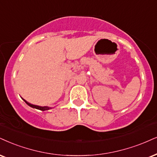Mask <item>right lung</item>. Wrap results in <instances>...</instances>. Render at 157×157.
I'll return each mask as SVG.
<instances>
[{"mask_svg": "<svg viewBox=\"0 0 157 157\" xmlns=\"http://www.w3.org/2000/svg\"><path fill=\"white\" fill-rule=\"evenodd\" d=\"M23 100H24V99H23ZM24 101H25V102H26V103L28 104V105L29 106H30V107L34 108H36V109H38V110H40V111H46V110H49V108H49V107H47V106H44V107H41V106L33 105V104L29 103V102H27L25 100H24Z\"/></svg>", "mask_w": 157, "mask_h": 157, "instance_id": "1", "label": "right lung"}]
</instances>
